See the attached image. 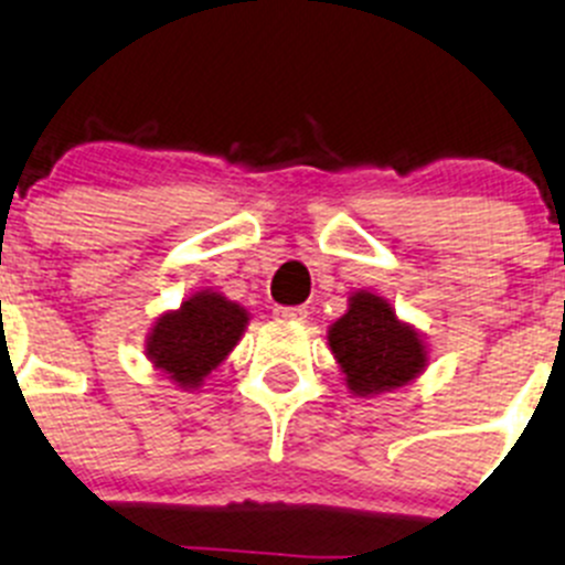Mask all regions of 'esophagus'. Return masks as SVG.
Here are the masks:
<instances>
[{
    "label": "esophagus",
    "instance_id": "34e87169",
    "mask_svg": "<svg viewBox=\"0 0 565 565\" xmlns=\"http://www.w3.org/2000/svg\"><path fill=\"white\" fill-rule=\"evenodd\" d=\"M278 320H289V323H298V320L307 318V307H276L273 309Z\"/></svg>",
    "mask_w": 565,
    "mask_h": 565
}]
</instances>
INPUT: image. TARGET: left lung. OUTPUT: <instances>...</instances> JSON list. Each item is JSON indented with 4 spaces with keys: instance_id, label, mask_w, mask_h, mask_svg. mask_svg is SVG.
Wrapping results in <instances>:
<instances>
[{
    "instance_id": "left-lung-1",
    "label": "left lung",
    "mask_w": 565,
    "mask_h": 565,
    "mask_svg": "<svg viewBox=\"0 0 565 565\" xmlns=\"http://www.w3.org/2000/svg\"><path fill=\"white\" fill-rule=\"evenodd\" d=\"M329 345L356 395L402 387L426 365L418 334L395 318L387 300L371 292L351 298L348 312L331 326Z\"/></svg>"
}]
</instances>
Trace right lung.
I'll return each instance as SVG.
<instances>
[{
    "label": "right lung",
    "instance_id": "obj_1",
    "mask_svg": "<svg viewBox=\"0 0 565 565\" xmlns=\"http://www.w3.org/2000/svg\"><path fill=\"white\" fill-rule=\"evenodd\" d=\"M245 309L217 292L189 298L178 312L163 315L152 329L147 351L156 367L181 387H198L245 331Z\"/></svg>",
    "mask_w": 565,
    "mask_h": 565
}]
</instances>
